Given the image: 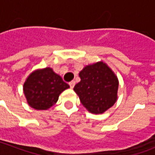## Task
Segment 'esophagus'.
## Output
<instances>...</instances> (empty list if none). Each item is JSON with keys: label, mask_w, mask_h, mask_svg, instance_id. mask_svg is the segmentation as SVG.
I'll return each mask as SVG.
<instances>
[{"label": "esophagus", "mask_w": 155, "mask_h": 155, "mask_svg": "<svg viewBox=\"0 0 155 155\" xmlns=\"http://www.w3.org/2000/svg\"><path fill=\"white\" fill-rule=\"evenodd\" d=\"M69 84H70V86H71V89H73L74 86V84H75V82H74V81H71L70 83H69Z\"/></svg>", "instance_id": "esophagus-1"}]
</instances>
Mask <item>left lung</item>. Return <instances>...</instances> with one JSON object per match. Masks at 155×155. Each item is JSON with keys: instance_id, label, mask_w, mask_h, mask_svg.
<instances>
[{"instance_id": "1", "label": "left lung", "mask_w": 155, "mask_h": 155, "mask_svg": "<svg viewBox=\"0 0 155 155\" xmlns=\"http://www.w3.org/2000/svg\"><path fill=\"white\" fill-rule=\"evenodd\" d=\"M81 81L74 85L81 104L89 112L102 114L117 101L118 78L103 61L86 65L80 72Z\"/></svg>"}]
</instances>
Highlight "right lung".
Here are the masks:
<instances>
[{
  "mask_svg": "<svg viewBox=\"0 0 155 155\" xmlns=\"http://www.w3.org/2000/svg\"><path fill=\"white\" fill-rule=\"evenodd\" d=\"M68 88L70 85L52 68L46 67L31 73L24 83L23 91L31 107L45 110L57 102L59 95Z\"/></svg>",
  "mask_w": 155,
  "mask_h": 155,
  "instance_id": "obj_1",
  "label": "right lung"
}]
</instances>
